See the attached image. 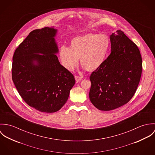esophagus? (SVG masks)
I'll list each match as a JSON object with an SVG mask.
<instances>
[{
  "instance_id": "1",
  "label": "esophagus",
  "mask_w": 155,
  "mask_h": 155,
  "mask_svg": "<svg viewBox=\"0 0 155 155\" xmlns=\"http://www.w3.org/2000/svg\"><path fill=\"white\" fill-rule=\"evenodd\" d=\"M74 78H75V79L77 82H79L80 81H81L83 78V76H78V75H75L74 76Z\"/></svg>"
}]
</instances>
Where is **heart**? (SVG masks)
I'll list each match as a JSON object with an SVG mask.
<instances>
[{
    "mask_svg": "<svg viewBox=\"0 0 155 155\" xmlns=\"http://www.w3.org/2000/svg\"><path fill=\"white\" fill-rule=\"evenodd\" d=\"M110 45V39L106 35L86 34L73 38L68 48L61 46L59 57L62 65L68 70H72L76 66L80 58L82 66L93 71L105 61Z\"/></svg>",
    "mask_w": 155,
    "mask_h": 155,
    "instance_id": "obj_1",
    "label": "heart"
}]
</instances>
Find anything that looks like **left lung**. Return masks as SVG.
Wrapping results in <instances>:
<instances>
[{"label":"left lung","mask_w":155,"mask_h":155,"mask_svg":"<svg viewBox=\"0 0 155 155\" xmlns=\"http://www.w3.org/2000/svg\"><path fill=\"white\" fill-rule=\"evenodd\" d=\"M111 53L90 76L89 99L100 110L127 104L133 98L142 73V58L137 46L121 30L110 36Z\"/></svg>","instance_id":"obj_1"}]
</instances>
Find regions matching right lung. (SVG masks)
<instances>
[{"label": "right lung", "instance_id": "right-lung-1", "mask_svg": "<svg viewBox=\"0 0 155 155\" xmlns=\"http://www.w3.org/2000/svg\"><path fill=\"white\" fill-rule=\"evenodd\" d=\"M57 31L48 27L33 30L12 58V79L19 94L28 106L45 113L59 110L75 84L73 74L55 55Z\"/></svg>", "mask_w": 155, "mask_h": 155}]
</instances>
